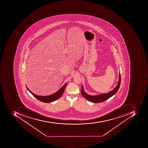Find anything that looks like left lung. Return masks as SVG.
Listing matches in <instances>:
<instances>
[{
	"label": "left lung",
	"instance_id": "left-lung-1",
	"mask_svg": "<svg viewBox=\"0 0 148 148\" xmlns=\"http://www.w3.org/2000/svg\"><path fill=\"white\" fill-rule=\"evenodd\" d=\"M121 74L120 72L119 73V80H118V84L115 87V88L107 93H103L100 95H95V96H91V95H88L84 91V87L83 85L82 86V88H81V93L84 97L87 100L89 101L92 102L97 103L102 102H103L106 100H108L109 98L115 95L116 93L117 92V91L119 90L120 88V84H121Z\"/></svg>",
	"mask_w": 148,
	"mask_h": 148
}]
</instances>
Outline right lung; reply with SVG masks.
<instances>
[{"mask_svg": "<svg viewBox=\"0 0 148 148\" xmlns=\"http://www.w3.org/2000/svg\"><path fill=\"white\" fill-rule=\"evenodd\" d=\"M67 84V83H66V84H65L64 85H63V86L60 88V89H59L58 91H57L56 92L52 94H51V95H49V96H38V95H36V94H34V93L32 92H31V91L28 89V88H27L26 85V87L27 88L28 91H29L35 97H36L37 99H38V100L42 102L49 103L54 101L57 100V99L60 98L62 96V94H63V92H64V90L65 88L66 87Z\"/></svg>", "mask_w": 148, "mask_h": 148, "instance_id": "obj_1", "label": "right lung"}]
</instances>
